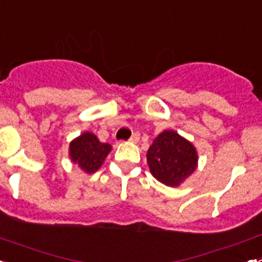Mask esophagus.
<instances>
[{
    "label": "esophagus",
    "mask_w": 262,
    "mask_h": 262,
    "mask_svg": "<svg viewBox=\"0 0 262 262\" xmlns=\"http://www.w3.org/2000/svg\"><path fill=\"white\" fill-rule=\"evenodd\" d=\"M139 139H140V134L135 133V134H133V136H131V138H129V142H131V143H138Z\"/></svg>",
    "instance_id": "obj_1"
}]
</instances>
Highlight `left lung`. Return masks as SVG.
<instances>
[{"label":"left lung","instance_id":"obj_1","mask_svg":"<svg viewBox=\"0 0 262 262\" xmlns=\"http://www.w3.org/2000/svg\"><path fill=\"white\" fill-rule=\"evenodd\" d=\"M152 176L166 186H178L198 165V154L189 140L166 129L157 135L147 152Z\"/></svg>","mask_w":262,"mask_h":262}]
</instances>
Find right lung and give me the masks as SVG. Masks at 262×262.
<instances>
[{
	"label": "right lung",
	"mask_w": 262,
	"mask_h": 262,
	"mask_svg": "<svg viewBox=\"0 0 262 262\" xmlns=\"http://www.w3.org/2000/svg\"><path fill=\"white\" fill-rule=\"evenodd\" d=\"M111 151V145L101 143L92 133L81 134L69 144V157L84 172H97Z\"/></svg>",
	"instance_id": "add662e5"
}]
</instances>
